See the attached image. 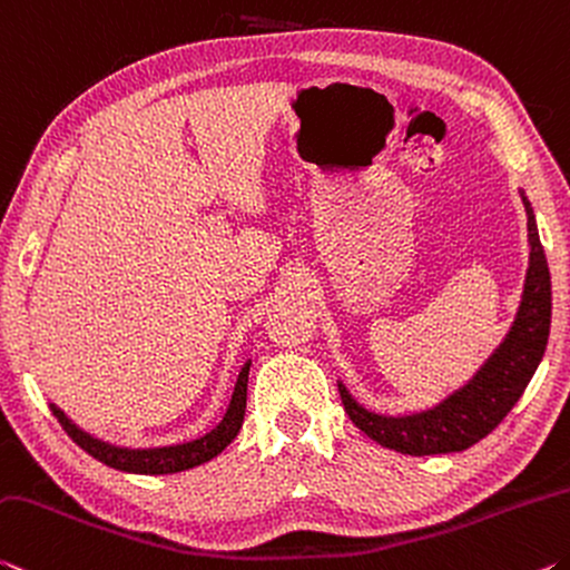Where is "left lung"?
I'll use <instances>...</instances> for the list:
<instances>
[{
    "label": "left lung",
    "mask_w": 570,
    "mask_h": 570,
    "mask_svg": "<svg viewBox=\"0 0 570 570\" xmlns=\"http://www.w3.org/2000/svg\"><path fill=\"white\" fill-rule=\"evenodd\" d=\"M520 197L528 214L530 245L525 285L510 331L488 361L472 373V379L446 394L440 404L396 416L368 412L351 396L346 384L338 381L341 401L351 422L373 442L412 456L470 450L510 414L530 384L548 346L553 303H550V269L538 237L535 214L522 189Z\"/></svg>",
    "instance_id": "left-lung-1"
}]
</instances>
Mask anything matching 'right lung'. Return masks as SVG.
<instances>
[{"label":"right lung","instance_id":"1","mask_svg":"<svg viewBox=\"0 0 570 570\" xmlns=\"http://www.w3.org/2000/svg\"><path fill=\"white\" fill-rule=\"evenodd\" d=\"M249 366L252 361H247L245 366H242L222 422L214 429H209L207 434H202L197 440H189V442H176V444H164V446H120L114 442L98 440V436H92L90 432H86V429H80L58 404H52V401H50V409L52 414L58 416V422L62 424L65 432H68L70 440L78 444L80 450H86L90 456H96L98 462L108 464V468L130 472V474H174V472L199 468V464L214 460V456L222 454L232 442H235V436L242 429V422H245Z\"/></svg>","mask_w":570,"mask_h":570}]
</instances>
